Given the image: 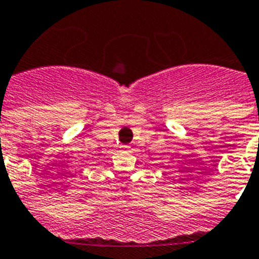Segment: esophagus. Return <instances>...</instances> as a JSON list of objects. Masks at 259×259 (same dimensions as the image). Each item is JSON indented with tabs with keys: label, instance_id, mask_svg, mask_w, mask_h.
Wrapping results in <instances>:
<instances>
[{
	"label": "esophagus",
	"instance_id": "1",
	"mask_svg": "<svg viewBox=\"0 0 259 259\" xmlns=\"http://www.w3.org/2000/svg\"><path fill=\"white\" fill-rule=\"evenodd\" d=\"M122 149H123V151H129L130 147L129 145H122Z\"/></svg>",
	"mask_w": 259,
	"mask_h": 259
}]
</instances>
